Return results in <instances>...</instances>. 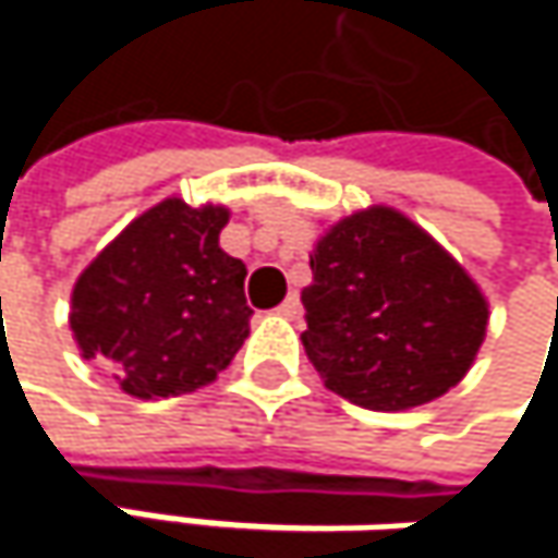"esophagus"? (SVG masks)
I'll list each match as a JSON object with an SVG mask.
<instances>
[{
	"label": "esophagus",
	"instance_id": "esophagus-1",
	"mask_svg": "<svg viewBox=\"0 0 558 558\" xmlns=\"http://www.w3.org/2000/svg\"><path fill=\"white\" fill-rule=\"evenodd\" d=\"M280 316H287V319H296L300 316V296L296 293H287V300L278 306Z\"/></svg>",
	"mask_w": 558,
	"mask_h": 558
}]
</instances>
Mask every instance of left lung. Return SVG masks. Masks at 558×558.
<instances>
[{"instance_id": "left-lung-1", "label": "left lung", "mask_w": 558, "mask_h": 558, "mask_svg": "<svg viewBox=\"0 0 558 558\" xmlns=\"http://www.w3.org/2000/svg\"><path fill=\"white\" fill-rule=\"evenodd\" d=\"M303 345L326 388L368 410L420 407L462 381L488 326L472 278L410 219L375 206L310 255Z\"/></svg>"}]
</instances>
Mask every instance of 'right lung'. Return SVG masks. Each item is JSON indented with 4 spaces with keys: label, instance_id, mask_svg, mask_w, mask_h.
Instances as JSON below:
<instances>
[{
    "label": "right lung",
    "instance_id": "add662e5",
    "mask_svg": "<svg viewBox=\"0 0 558 558\" xmlns=\"http://www.w3.org/2000/svg\"><path fill=\"white\" fill-rule=\"evenodd\" d=\"M222 206L165 199L138 216L73 287L83 359L155 400L209 385L248 336L245 265L219 248Z\"/></svg>",
    "mask_w": 558,
    "mask_h": 558
}]
</instances>
